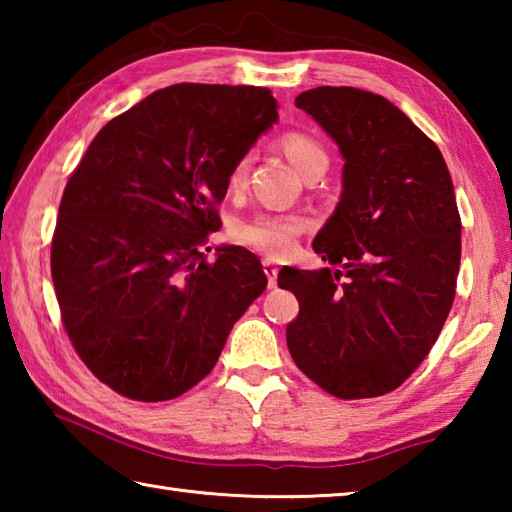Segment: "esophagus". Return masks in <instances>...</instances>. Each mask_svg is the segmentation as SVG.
Listing matches in <instances>:
<instances>
[{
	"label": "esophagus",
	"mask_w": 512,
	"mask_h": 512,
	"mask_svg": "<svg viewBox=\"0 0 512 512\" xmlns=\"http://www.w3.org/2000/svg\"><path fill=\"white\" fill-rule=\"evenodd\" d=\"M264 273L268 277V287H275L277 284V273H280V268L275 266V262H271V259H264Z\"/></svg>",
	"instance_id": "1"
}]
</instances>
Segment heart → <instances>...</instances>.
<instances>
[{"instance_id": "heart-1", "label": "heart", "mask_w": 512, "mask_h": 512, "mask_svg": "<svg viewBox=\"0 0 512 512\" xmlns=\"http://www.w3.org/2000/svg\"><path fill=\"white\" fill-rule=\"evenodd\" d=\"M280 146L282 151L287 153V158L296 164L305 176H309L311 171L327 169L329 155L325 151V146L320 144L314 135L302 131H289L280 137ZM248 169L250 153L239 155L228 173L230 189L239 192V189L246 187ZM307 225V216L296 212H259L255 216H250V219L232 225L230 237L235 244L259 250V253H264L268 257H282L293 248L298 235L307 230Z\"/></svg>"}]
</instances>
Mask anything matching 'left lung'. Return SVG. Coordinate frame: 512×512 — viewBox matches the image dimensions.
Here are the masks:
<instances>
[{
    "label": "left lung",
    "instance_id": "8db88e82",
    "mask_svg": "<svg viewBox=\"0 0 512 512\" xmlns=\"http://www.w3.org/2000/svg\"><path fill=\"white\" fill-rule=\"evenodd\" d=\"M296 106L334 137L343 194L314 250L341 271L282 268L300 302L287 327L296 366L329 395L395 391L427 357L456 296L461 214L443 153L391 101L314 88Z\"/></svg>",
    "mask_w": 512,
    "mask_h": 512
}]
</instances>
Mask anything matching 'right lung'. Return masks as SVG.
I'll return each instance as SVG.
<instances>
[{
  "mask_svg": "<svg viewBox=\"0 0 512 512\" xmlns=\"http://www.w3.org/2000/svg\"><path fill=\"white\" fill-rule=\"evenodd\" d=\"M268 88L178 83L110 119L60 198L51 280L76 354L112 391L164 402L210 375L266 275L221 228L228 173L277 119ZM210 250V248H207Z\"/></svg>",
  "mask_w": 512,
  "mask_h": 512,
  "instance_id": "1",
  "label": "right lung"
}]
</instances>
